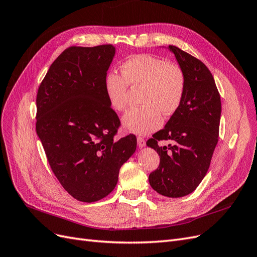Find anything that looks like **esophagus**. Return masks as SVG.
<instances>
[{
	"label": "esophagus",
	"mask_w": 257,
	"mask_h": 257,
	"mask_svg": "<svg viewBox=\"0 0 257 257\" xmlns=\"http://www.w3.org/2000/svg\"><path fill=\"white\" fill-rule=\"evenodd\" d=\"M137 145H138L139 148L145 147V146H146L145 138H143V137H141V136H138V137H137Z\"/></svg>",
	"instance_id": "34e87169"
}]
</instances>
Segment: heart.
Wrapping results in <instances>:
<instances>
[{"label": "heart", "mask_w": 257, "mask_h": 257, "mask_svg": "<svg viewBox=\"0 0 257 257\" xmlns=\"http://www.w3.org/2000/svg\"><path fill=\"white\" fill-rule=\"evenodd\" d=\"M121 73H107L104 88L108 102L115 111L126 109L128 87L142 88L138 95L142 106L128 110L122 119L123 126L128 132L149 134L162 126L161 113L172 116L179 110L184 98L185 75L178 64L142 53L124 61Z\"/></svg>", "instance_id": "heart-1"}]
</instances>
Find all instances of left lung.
<instances>
[{"label": "left lung", "mask_w": 257, "mask_h": 257, "mask_svg": "<svg viewBox=\"0 0 257 257\" xmlns=\"http://www.w3.org/2000/svg\"><path fill=\"white\" fill-rule=\"evenodd\" d=\"M185 75V93L179 110L165 127L147 142L160 155V165L149 175L154 191L182 197L195 190L206 176L219 141L221 97L208 67L190 53L169 45ZM172 143L161 147L158 143Z\"/></svg>", "instance_id": "left-lung-1"}]
</instances>
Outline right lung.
I'll use <instances>...</instances> for the list:
<instances>
[{
    "label": "right lung",
    "mask_w": 257,
    "mask_h": 257,
    "mask_svg": "<svg viewBox=\"0 0 257 257\" xmlns=\"http://www.w3.org/2000/svg\"><path fill=\"white\" fill-rule=\"evenodd\" d=\"M114 52L110 44L68 47L37 91L36 133L52 173L69 195L83 203L106 197L136 150L135 135L114 138L120 119L104 88Z\"/></svg>",
    "instance_id": "add662e5"
}]
</instances>
